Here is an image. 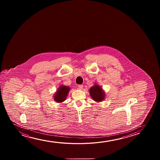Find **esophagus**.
I'll return each mask as SVG.
<instances>
[{
	"label": "esophagus",
	"mask_w": 160,
	"mask_h": 160,
	"mask_svg": "<svg viewBox=\"0 0 160 160\" xmlns=\"http://www.w3.org/2000/svg\"><path fill=\"white\" fill-rule=\"evenodd\" d=\"M83 85H78V88H79V90H82L83 88Z\"/></svg>",
	"instance_id": "1"
}]
</instances>
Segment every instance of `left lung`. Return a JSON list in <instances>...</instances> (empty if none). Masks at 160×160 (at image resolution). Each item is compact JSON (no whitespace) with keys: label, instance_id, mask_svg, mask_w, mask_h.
<instances>
[{"label":"left lung","instance_id":"8db88e82","mask_svg":"<svg viewBox=\"0 0 160 160\" xmlns=\"http://www.w3.org/2000/svg\"><path fill=\"white\" fill-rule=\"evenodd\" d=\"M89 92L91 98L96 102H101L105 99V92L102 87L97 83H95L90 88Z\"/></svg>","mask_w":160,"mask_h":160}]
</instances>
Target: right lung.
I'll list each match as a JSON object with an SVG mask.
<instances>
[{
    "mask_svg": "<svg viewBox=\"0 0 160 160\" xmlns=\"http://www.w3.org/2000/svg\"><path fill=\"white\" fill-rule=\"evenodd\" d=\"M69 90L70 88L69 86L63 85L60 86L53 96L54 101L57 103H62L66 100Z\"/></svg>",
    "mask_w": 160,
    "mask_h": 160,
    "instance_id": "right-lung-1",
    "label": "right lung"
}]
</instances>
